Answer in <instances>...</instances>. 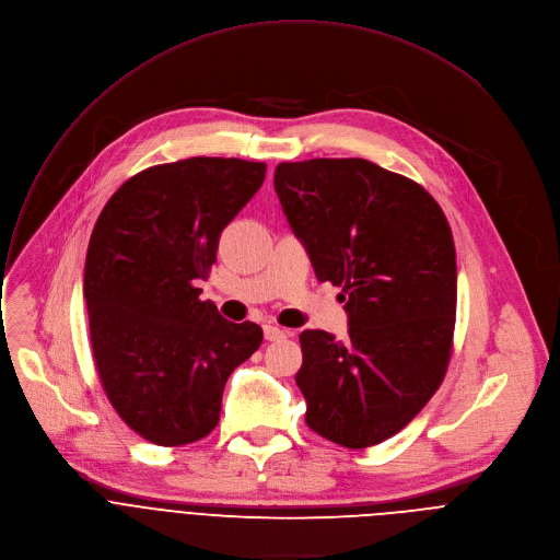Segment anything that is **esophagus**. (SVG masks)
I'll return each mask as SVG.
<instances>
[{
  "label": "esophagus",
  "mask_w": 560,
  "mask_h": 560,
  "mask_svg": "<svg viewBox=\"0 0 560 560\" xmlns=\"http://www.w3.org/2000/svg\"><path fill=\"white\" fill-rule=\"evenodd\" d=\"M287 336V331L278 325H265V338L267 340H282Z\"/></svg>",
  "instance_id": "obj_1"
}]
</instances>
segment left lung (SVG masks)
<instances>
[{
    "label": "left lung",
    "mask_w": 560,
    "mask_h": 560,
    "mask_svg": "<svg viewBox=\"0 0 560 560\" xmlns=\"http://www.w3.org/2000/svg\"><path fill=\"white\" fill-rule=\"evenodd\" d=\"M273 186L316 278L342 289L349 338L300 334L295 383L323 439L378 445L441 387L454 347L456 248L422 186L362 158L276 166Z\"/></svg>",
    "instance_id": "1"
}]
</instances>
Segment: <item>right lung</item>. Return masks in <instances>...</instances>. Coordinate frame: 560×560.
<instances>
[{
    "label": "right lung",
    "instance_id": "1",
    "mask_svg": "<svg viewBox=\"0 0 560 560\" xmlns=\"http://www.w3.org/2000/svg\"><path fill=\"white\" fill-rule=\"evenodd\" d=\"M267 164L189 158L129 177L91 233L84 298L100 383L149 443L179 447L215 429L231 371L262 345L200 300L222 229L256 196Z\"/></svg>",
    "mask_w": 560,
    "mask_h": 560
}]
</instances>
